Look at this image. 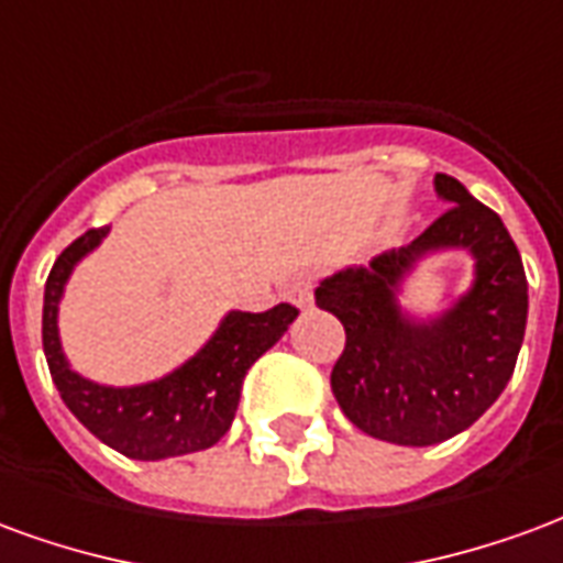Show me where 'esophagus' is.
Instances as JSON below:
<instances>
[{
	"instance_id": "obj_1",
	"label": "esophagus",
	"mask_w": 563,
	"mask_h": 563,
	"mask_svg": "<svg viewBox=\"0 0 563 563\" xmlns=\"http://www.w3.org/2000/svg\"><path fill=\"white\" fill-rule=\"evenodd\" d=\"M286 301H292L295 307H310L313 305V277L310 274H295L292 280L286 283Z\"/></svg>"
}]
</instances>
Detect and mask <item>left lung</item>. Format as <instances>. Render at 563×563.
<instances>
[{
	"label": "left lung",
	"mask_w": 563,
	"mask_h": 563,
	"mask_svg": "<svg viewBox=\"0 0 563 563\" xmlns=\"http://www.w3.org/2000/svg\"><path fill=\"white\" fill-rule=\"evenodd\" d=\"M434 189L449 208L413 244L317 286V305L346 329L331 371L343 416L398 446H431L471 428L507 389L528 322V277L504 220L449 174H437ZM449 249L474 258L468 292L434 318L404 311L402 280Z\"/></svg>",
	"instance_id": "1"
}]
</instances>
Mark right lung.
Wrapping results in <instances>:
<instances>
[{
  "label": "right lung",
  "mask_w": 563,
  "mask_h": 563,
  "mask_svg": "<svg viewBox=\"0 0 563 563\" xmlns=\"http://www.w3.org/2000/svg\"><path fill=\"white\" fill-rule=\"evenodd\" d=\"M111 232L90 229L68 244L44 283L42 341L59 398L104 446L135 461H162L210 449L232 428L241 383L258 355L268 353L292 325L298 310L277 305L265 313L229 310L208 343L165 377L139 386H102L68 365L59 341V301L71 271Z\"/></svg>",
  "instance_id": "1"
}]
</instances>
